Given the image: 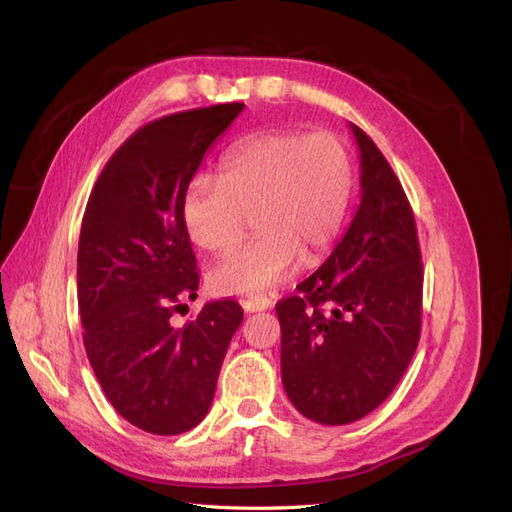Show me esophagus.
<instances>
[{
    "label": "esophagus",
    "instance_id": "34e87169",
    "mask_svg": "<svg viewBox=\"0 0 512 512\" xmlns=\"http://www.w3.org/2000/svg\"><path fill=\"white\" fill-rule=\"evenodd\" d=\"M273 303L271 299L267 297H247L243 301V309L245 312H265V309H269Z\"/></svg>",
    "mask_w": 512,
    "mask_h": 512
}]
</instances>
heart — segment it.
Instances as JSON below:
<instances>
[{
    "label": "heart",
    "instance_id": "heart-1",
    "mask_svg": "<svg viewBox=\"0 0 512 512\" xmlns=\"http://www.w3.org/2000/svg\"><path fill=\"white\" fill-rule=\"evenodd\" d=\"M220 168V179L198 175L185 188V232L211 254L235 250L250 215L260 235L213 271L215 290H267L290 277L301 258L318 265L329 254L354 190V158L342 136L260 130L232 145Z\"/></svg>",
    "mask_w": 512,
    "mask_h": 512
}]
</instances>
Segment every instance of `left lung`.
Here are the masks:
<instances>
[{
  "instance_id": "left-lung-1",
  "label": "left lung",
  "mask_w": 512,
  "mask_h": 512,
  "mask_svg": "<svg viewBox=\"0 0 512 512\" xmlns=\"http://www.w3.org/2000/svg\"><path fill=\"white\" fill-rule=\"evenodd\" d=\"M350 128L361 149V205L329 260L275 305L286 395L322 425L376 410L421 337L423 262L412 207L376 143Z\"/></svg>"
}]
</instances>
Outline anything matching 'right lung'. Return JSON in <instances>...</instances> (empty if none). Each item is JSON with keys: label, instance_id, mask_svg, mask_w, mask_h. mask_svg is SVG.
I'll return each mask as SVG.
<instances>
[{"label": "right lung", "instance_id": "1", "mask_svg": "<svg viewBox=\"0 0 512 512\" xmlns=\"http://www.w3.org/2000/svg\"><path fill=\"white\" fill-rule=\"evenodd\" d=\"M241 102L166 115L138 128L106 162L87 200L76 277L87 359L134 427L177 436L203 421L243 320L237 301L207 303L183 329L198 269L181 198Z\"/></svg>", "mask_w": 512, "mask_h": 512}]
</instances>
